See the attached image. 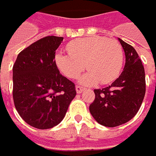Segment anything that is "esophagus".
Listing matches in <instances>:
<instances>
[{
  "label": "esophagus",
  "instance_id": "obj_1",
  "mask_svg": "<svg viewBox=\"0 0 156 156\" xmlns=\"http://www.w3.org/2000/svg\"><path fill=\"white\" fill-rule=\"evenodd\" d=\"M76 92H77V93H81V92L84 91L85 89L83 88V87H80V86H77V87H76Z\"/></svg>",
  "mask_w": 156,
  "mask_h": 156
}]
</instances>
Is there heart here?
Masks as SVG:
<instances>
[{
  "mask_svg": "<svg viewBox=\"0 0 156 156\" xmlns=\"http://www.w3.org/2000/svg\"><path fill=\"white\" fill-rule=\"evenodd\" d=\"M67 50L69 54H56V65L64 76L70 79L77 78L87 66L89 71L80 77L81 84L92 86L98 81L107 84L121 73L123 50L115 40L99 35L80 38L69 44Z\"/></svg>",
  "mask_w": 156,
  "mask_h": 156,
  "instance_id": "1",
  "label": "heart"
}]
</instances>
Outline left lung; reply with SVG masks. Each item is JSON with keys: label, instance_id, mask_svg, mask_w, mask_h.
<instances>
[{"label": "left lung", "instance_id": "obj_1", "mask_svg": "<svg viewBox=\"0 0 156 156\" xmlns=\"http://www.w3.org/2000/svg\"><path fill=\"white\" fill-rule=\"evenodd\" d=\"M125 51L126 64L112 84L95 89V99L89 110L100 125L115 127L133 119L145 95V73L142 61L131 45L118 38Z\"/></svg>", "mask_w": 156, "mask_h": 156}]
</instances>
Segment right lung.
Here are the masks:
<instances>
[{"instance_id":"obj_1","label":"right lung","mask_w":156,"mask_h":156,"mask_svg":"<svg viewBox=\"0 0 156 156\" xmlns=\"http://www.w3.org/2000/svg\"><path fill=\"white\" fill-rule=\"evenodd\" d=\"M63 40L53 35L40 39L19 53L12 68L15 108L38 129L58 125L76 95L75 84L60 74L55 63Z\"/></svg>"}]
</instances>
